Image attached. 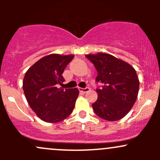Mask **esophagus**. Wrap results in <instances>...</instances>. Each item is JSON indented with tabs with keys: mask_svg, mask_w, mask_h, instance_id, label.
<instances>
[{
	"mask_svg": "<svg viewBox=\"0 0 160 160\" xmlns=\"http://www.w3.org/2000/svg\"><path fill=\"white\" fill-rule=\"evenodd\" d=\"M79 90H80V92H82V93H87V92L89 91L90 88H79Z\"/></svg>",
	"mask_w": 160,
	"mask_h": 160,
	"instance_id": "1",
	"label": "esophagus"
}]
</instances>
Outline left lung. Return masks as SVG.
Listing matches in <instances>:
<instances>
[{
    "mask_svg": "<svg viewBox=\"0 0 160 160\" xmlns=\"http://www.w3.org/2000/svg\"><path fill=\"white\" fill-rule=\"evenodd\" d=\"M98 71L96 81L103 84L96 89L98 100L92 104L95 114L107 121L125 117L133 107L139 89L135 69L128 62L108 53L86 55Z\"/></svg>",
    "mask_w": 160,
    "mask_h": 160,
    "instance_id": "obj_1",
    "label": "left lung"
}]
</instances>
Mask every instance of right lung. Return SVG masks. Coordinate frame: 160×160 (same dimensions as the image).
I'll list each match as a JSON object with an SVG mask.
<instances>
[{
  "instance_id": "right-lung-1",
  "label": "right lung",
  "mask_w": 160,
  "mask_h": 160,
  "mask_svg": "<svg viewBox=\"0 0 160 160\" xmlns=\"http://www.w3.org/2000/svg\"><path fill=\"white\" fill-rule=\"evenodd\" d=\"M73 57V55H48L25 72L23 80L25 96L31 108L44 122H61L73 111L78 89L59 88L65 80L63 71Z\"/></svg>"
}]
</instances>
